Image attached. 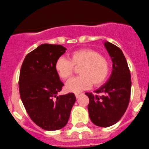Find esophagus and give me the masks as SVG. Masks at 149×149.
Wrapping results in <instances>:
<instances>
[{"instance_id": "obj_1", "label": "esophagus", "mask_w": 149, "mask_h": 149, "mask_svg": "<svg viewBox=\"0 0 149 149\" xmlns=\"http://www.w3.org/2000/svg\"><path fill=\"white\" fill-rule=\"evenodd\" d=\"M80 95H81V93H75V96H76V98H79V97L80 96Z\"/></svg>"}]
</instances>
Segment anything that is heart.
Returning <instances> with one entry per match:
<instances>
[{"mask_svg": "<svg viewBox=\"0 0 149 149\" xmlns=\"http://www.w3.org/2000/svg\"><path fill=\"white\" fill-rule=\"evenodd\" d=\"M75 68H80L79 73L81 76L68 81L65 88L68 92L79 93L90 88L92 84L99 87L107 81L110 72V61L99 51L91 48L74 51L70 59L60 57L56 61L55 70L63 80H69L73 76Z\"/></svg>", "mask_w": 149, "mask_h": 149, "instance_id": "1", "label": "heart"}]
</instances>
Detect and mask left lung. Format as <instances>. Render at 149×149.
<instances>
[{
	"instance_id": "obj_1",
	"label": "left lung",
	"mask_w": 149,
	"mask_h": 149,
	"mask_svg": "<svg viewBox=\"0 0 149 149\" xmlns=\"http://www.w3.org/2000/svg\"><path fill=\"white\" fill-rule=\"evenodd\" d=\"M112 62V72L109 81L95 90L93 95L86 93L90 102V118L95 125L108 127L118 121L126 112L131 95V74L121 50L112 43H104Z\"/></svg>"
}]
</instances>
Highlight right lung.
Listing matches in <instances>:
<instances>
[{"label": "right lung", "mask_w": 149, "mask_h": 149, "mask_svg": "<svg viewBox=\"0 0 149 149\" xmlns=\"http://www.w3.org/2000/svg\"><path fill=\"white\" fill-rule=\"evenodd\" d=\"M65 51L61 45H40L26 55L20 68L19 90L25 109L37 126L48 131L67 124L76 101L73 93L56 95L64 84L55 63Z\"/></svg>", "instance_id": "1"}]
</instances>
